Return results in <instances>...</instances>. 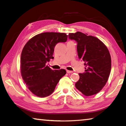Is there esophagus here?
<instances>
[{
    "instance_id": "obj_1",
    "label": "esophagus",
    "mask_w": 126,
    "mask_h": 126,
    "mask_svg": "<svg viewBox=\"0 0 126 126\" xmlns=\"http://www.w3.org/2000/svg\"><path fill=\"white\" fill-rule=\"evenodd\" d=\"M67 73L68 74H70V73H73V71H68V70H67Z\"/></svg>"
}]
</instances>
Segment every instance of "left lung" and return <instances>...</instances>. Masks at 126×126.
Returning a JSON list of instances; mask_svg holds the SVG:
<instances>
[{"label":"left lung","instance_id":"left-lung-1","mask_svg":"<svg viewBox=\"0 0 126 126\" xmlns=\"http://www.w3.org/2000/svg\"><path fill=\"white\" fill-rule=\"evenodd\" d=\"M68 38L77 43L78 58L84 62L85 72L79 73L76 88L86 96L97 94L107 82L111 58L107 47L97 38L80 32L69 33Z\"/></svg>","mask_w":126,"mask_h":126}]
</instances>
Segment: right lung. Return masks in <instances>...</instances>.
<instances>
[{"mask_svg": "<svg viewBox=\"0 0 126 126\" xmlns=\"http://www.w3.org/2000/svg\"><path fill=\"white\" fill-rule=\"evenodd\" d=\"M65 33L46 32L31 38L23 48L20 57L22 77L34 94L43 98L50 95L59 80L66 74L65 69L52 70L46 63L53 59L54 47L65 42Z\"/></svg>", "mask_w": 126, "mask_h": 126, "instance_id": "right-lung-1", "label": "right lung"}]
</instances>
